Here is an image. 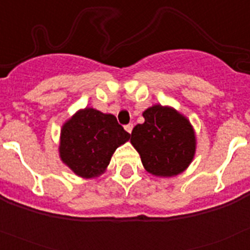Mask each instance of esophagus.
Wrapping results in <instances>:
<instances>
[{
  "label": "esophagus",
  "mask_w": 250,
  "mask_h": 250,
  "mask_svg": "<svg viewBox=\"0 0 250 250\" xmlns=\"http://www.w3.org/2000/svg\"><path fill=\"white\" fill-rule=\"evenodd\" d=\"M125 130H126L127 132H131L132 131V124H127L126 126H125Z\"/></svg>",
  "instance_id": "34e87169"
}]
</instances>
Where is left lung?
<instances>
[{"label":"left lung","instance_id":"left-lung-1","mask_svg":"<svg viewBox=\"0 0 250 250\" xmlns=\"http://www.w3.org/2000/svg\"><path fill=\"white\" fill-rule=\"evenodd\" d=\"M144 124L131 131V144L146 171L156 176L183 173L195 154V135L187 118L171 107L154 105L143 112Z\"/></svg>","mask_w":250,"mask_h":250}]
</instances>
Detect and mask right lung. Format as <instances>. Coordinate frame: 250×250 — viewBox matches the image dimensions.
I'll return each mask as SVG.
<instances>
[{
	"label": "right lung",
	"instance_id": "obj_1",
	"mask_svg": "<svg viewBox=\"0 0 250 250\" xmlns=\"http://www.w3.org/2000/svg\"><path fill=\"white\" fill-rule=\"evenodd\" d=\"M129 139L114 115L86 107L62 126L60 156L76 175L94 178L109 165L116 147Z\"/></svg>",
	"mask_w": 250,
	"mask_h": 250
}]
</instances>
